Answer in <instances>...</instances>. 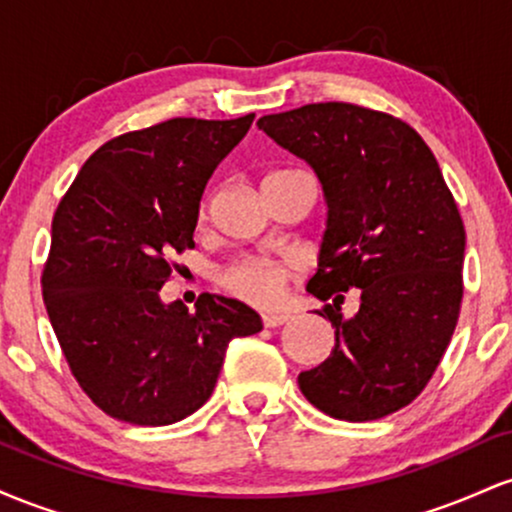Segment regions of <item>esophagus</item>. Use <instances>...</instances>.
<instances>
[{"instance_id":"34e87169","label":"esophagus","mask_w":512,"mask_h":512,"mask_svg":"<svg viewBox=\"0 0 512 512\" xmlns=\"http://www.w3.org/2000/svg\"><path fill=\"white\" fill-rule=\"evenodd\" d=\"M289 320V315L286 313H262V322H264V327H279V325H284V322Z\"/></svg>"}]
</instances>
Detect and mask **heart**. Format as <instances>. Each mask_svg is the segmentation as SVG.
<instances>
[{
    "label": "heart",
    "instance_id": "obj_1",
    "mask_svg": "<svg viewBox=\"0 0 512 512\" xmlns=\"http://www.w3.org/2000/svg\"><path fill=\"white\" fill-rule=\"evenodd\" d=\"M202 207V216H204ZM296 262L289 260H274V257H248V260L233 264L231 269L223 272V286L231 289L238 296L248 298L252 303H272L279 298L284 281Z\"/></svg>",
    "mask_w": 512,
    "mask_h": 512
}]
</instances>
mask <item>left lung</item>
<instances>
[{
  "label": "left lung",
  "instance_id": "8db88e82",
  "mask_svg": "<svg viewBox=\"0 0 512 512\" xmlns=\"http://www.w3.org/2000/svg\"><path fill=\"white\" fill-rule=\"evenodd\" d=\"M257 127L315 170L327 204L317 272L305 291L330 301V358L298 375L332 419L373 421L419 397L455 332L464 226L424 139L397 117L351 103L264 115ZM362 291L359 313L338 303Z\"/></svg>",
  "mask_w": 512,
  "mask_h": 512
}]
</instances>
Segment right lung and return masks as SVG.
I'll return each mask as SVG.
<instances>
[{"label":"right lung","mask_w":512,"mask_h":512,"mask_svg":"<svg viewBox=\"0 0 512 512\" xmlns=\"http://www.w3.org/2000/svg\"><path fill=\"white\" fill-rule=\"evenodd\" d=\"M238 120L175 117L96 151L52 219L43 301L76 383L134 426H168L214 392L233 337L262 330L236 298L166 303L168 257L195 248L204 187L248 134Z\"/></svg>","instance_id":"right-lung-1"}]
</instances>
